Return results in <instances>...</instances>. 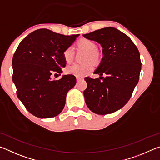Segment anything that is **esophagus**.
I'll list each match as a JSON object with an SVG mask.
<instances>
[{"instance_id": "34e87169", "label": "esophagus", "mask_w": 160, "mask_h": 160, "mask_svg": "<svg viewBox=\"0 0 160 160\" xmlns=\"http://www.w3.org/2000/svg\"><path fill=\"white\" fill-rule=\"evenodd\" d=\"M76 80H77V82H80V81L83 80V78H82V77H77L76 78Z\"/></svg>"}]
</instances>
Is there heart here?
<instances>
[{
  "instance_id": "1",
  "label": "heart",
  "mask_w": 160,
  "mask_h": 160,
  "mask_svg": "<svg viewBox=\"0 0 160 160\" xmlns=\"http://www.w3.org/2000/svg\"><path fill=\"white\" fill-rule=\"evenodd\" d=\"M77 48L79 51H85L82 64H73L66 68L67 74L72 75L77 77H82L90 73L93 70L94 63H98L100 61V53L97 51L96 43L88 39H81L77 43ZM63 57L68 63H71L74 58V50L72 47H67L63 52Z\"/></svg>"
}]
</instances>
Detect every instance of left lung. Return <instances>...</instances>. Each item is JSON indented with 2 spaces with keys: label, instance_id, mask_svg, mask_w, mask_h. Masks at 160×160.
Masks as SVG:
<instances>
[{
  "label": "left lung",
  "instance_id": "1",
  "mask_svg": "<svg viewBox=\"0 0 160 160\" xmlns=\"http://www.w3.org/2000/svg\"><path fill=\"white\" fill-rule=\"evenodd\" d=\"M83 37L103 48L102 61L94 72L101 76L85 78L87 106L99 115L115 112L128 102L138 82L142 64L139 51L126 34L114 28L100 29Z\"/></svg>",
  "mask_w": 160,
  "mask_h": 160
}]
</instances>
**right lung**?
<instances>
[{
  "label": "right lung",
  "mask_w": 160,
  "mask_h": 160,
  "mask_svg": "<svg viewBox=\"0 0 160 160\" xmlns=\"http://www.w3.org/2000/svg\"><path fill=\"white\" fill-rule=\"evenodd\" d=\"M78 35L66 36L39 29L22 39L16 49L12 65L17 96L27 110L37 117L58 115L66 104L68 92L76 84L72 75L56 80H51V75H61L66 64L63 51Z\"/></svg>",
  "instance_id": "right-lung-1"
}]
</instances>
